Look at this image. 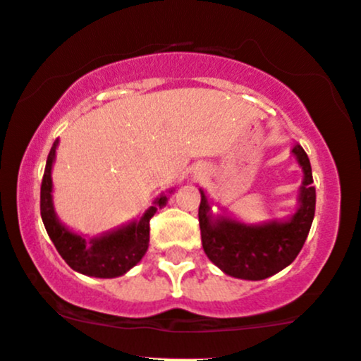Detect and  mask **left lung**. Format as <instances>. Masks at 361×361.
Masks as SVG:
<instances>
[{"label": "left lung", "mask_w": 361, "mask_h": 361, "mask_svg": "<svg viewBox=\"0 0 361 361\" xmlns=\"http://www.w3.org/2000/svg\"><path fill=\"white\" fill-rule=\"evenodd\" d=\"M290 154L302 171L297 211L285 218H272L262 224H246L228 211L213 213L206 190L201 192L199 225L204 253L227 276L248 281H260L278 274L297 258L307 239L316 206L312 171L307 154L293 143Z\"/></svg>", "instance_id": "left-lung-1"}]
</instances>
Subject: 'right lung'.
<instances>
[{"mask_svg": "<svg viewBox=\"0 0 361 361\" xmlns=\"http://www.w3.org/2000/svg\"><path fill=\"white\" fill-rule=\"evenodd\" d=\"M57 147H59V140L54 141L49 157H47L42 194H39V209H42V220L47 234L73 271L90 276V278L104 279L123 276L134 265L140 264L141 258L147 253L148 243H150L152 216L157 213L159 207L166 206L169 201V194H173L174 188L167 190L166 194L162 192L141 216L113 231L103 232L96 238L87 239L83 234L66 227L56 213L52 167L56 162Z\"/></svg>", "mask_w": 361, "mask_h": 361, "instance_id": "1", "label": "right lung"}]
</instances>
